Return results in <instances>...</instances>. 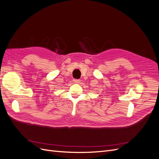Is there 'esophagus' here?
<instances>
[{
  "label": "esophagus",
  "instance_id": "esophagus-1",
  "mask_svg": "<svg viewBox=\"0 0 159 159\" xmlns=\"http://www.w3.org/2000/svg\"><path fill=\"white\" fill-rule=\"evenodd\" d=\"M73 81L75 84H79L80 82V80H74Z\"/></svg>",
  "mask_w": 159,
  "mask_h": 159
}]
</instances>
